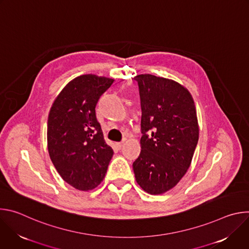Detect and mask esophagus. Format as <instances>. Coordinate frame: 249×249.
<instances>
[{"instance_id":"1","label":"esophagus","mask_w":249,"mask_h":249,"mask_svg":"<svg viewBox=\"0 0 249 249\" xmlns=\"http://www.w3.org/2000/svg\"><path fill=\"white\" fill-rule=\"evenodd\" d=\"M123 142H119V143H115V147L118 149V150H121L122 147H123Z\"/></svg>"}]
</instances>
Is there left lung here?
<instances>
[{
  "label": "left lung",
  "instance_id": "obj_1",
  "mask_svg": "<svg viewBox=\"0 0 249 249\" xmlns=\"http://www.w3.org/2000/svg\"><path fill=\"white\" fill-rule=\"evenodd\" d=\"M139 87L142 119L141 153L133 162L138 184L158 195L173 188L190 166L199 139L190 92L172 80L145 74Z\"/></svg>",
  "mask_w": 249,
  "mask_h": 249
}]
</instances>
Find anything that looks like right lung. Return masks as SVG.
Masks as SVG:
<instances>
[{"mask_svg":"<svg viewBox=\"0 0 249 249\" xmlns=\"http://www.w3.org/2000/svg\"><path fill=\"white\" fill-rule=\"evenodd\" d=\"M113 82L91 74L77 77L62 89L49 112L50 159L62 178L78 190L99 185L113 156L95 114L98 99Z\"/></svg>","mask_w":249,"mask_h":249,"instance_id":"add662e5","label":"right lung"}]
</instances>
